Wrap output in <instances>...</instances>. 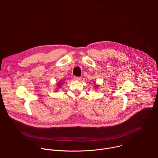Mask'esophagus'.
Listing matches in <instances>:
<instances>
[{"mask_svg": "<svg viewBox=\"0 0 158 158\" xmlns=\"http://www.w3.org/2000/svg\"><path fill=\"white\" fill-rule=\"evenodd\" d=\"M74 79L75 81H79L81 80V77H74Z\"/></svg>", "mask_w": 158, "mask_h": 158, "instance_id": "obj_1", "label": "esophagus"}]
</instances>
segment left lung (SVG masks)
Listing matches in <instances>:
<instances>
[{
  "mask_svg": "<svg viewBox=\"0 0 158 158\" xmlns=\"http://www.w3.org/2000/svg\"><path fill=\"white\" fill-rule=\"evenodd\" d=\"M95 87H97V85L96 84H95Z\"/></svg>",
  "mask_w": 158,
  "mask_h": 158,
  "instance_id": "obj_1",
  "label": "left lung"
}]
</instances>
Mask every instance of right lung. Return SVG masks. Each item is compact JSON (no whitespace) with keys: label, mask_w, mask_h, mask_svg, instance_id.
<instances>
[{"label":"right lung","mask_w":158,"mask_h":158,"mask_svg":"<svg viewBox=\"0 0 158 158\" xmlns=\"http://www.w3.org/2000/svg\"><path fill=\"white\" fill-rule=\"evenodd\" d=\"M62 84H63V82H62V81H59V82H57V87H58V88L61 87Z\"/></svg>","instance_id":"right-lung-1"}]
</instances>
